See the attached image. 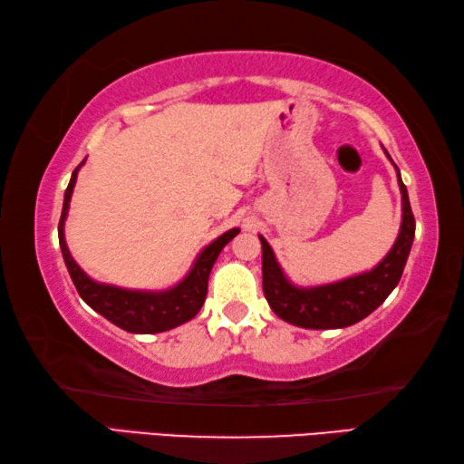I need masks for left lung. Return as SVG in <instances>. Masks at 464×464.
Returning a JSON list of instances; mask_svg holds the SVG:
<instances>
[{"instance_id":"left-lung-1","label":"left lung","mask_w":464,"mask_h":464,"mask_svg":"<svg viewBox=\"0 0 464 464\" xmlns=\"http://www.w3.org/2000/svg\"><path fill=\"white\" fill-rule=\"evenodd\" d=\"M395 169L403 207L401 229H399L397 239L392 243L389 254L372 270L332 282V285L307 288L295 286L286 278V274L282 272L270 243L260 235L264 295L270 309L280 319L304 329H340L354 325L371 315L379 304H382L384 298L392 293V288L399 285L415 237V218L411 213L407 188L401 176H399L397 166Z\"/></svg>"}]
</instances>
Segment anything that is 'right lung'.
I'll return each instance as SVG.
<instances>
[{
    "instance_id": "add662e5",
    "label": "right lung",
    "mask_w": 464,
    "mask_h": 464,
    "mask_svg": "<svg viewBox=\"0 0 464 464\" xmlns=\"http://www.w3.org/2000/svg\"><path fill=\"white\" fill-rule=\"evenodd\" d=\"M83 163L85 161L75 168L72 179H69L59 221V246L63 251V260H65L69 276H72L77 293L93 311L106 317L110 324L130 334H160L190 321L204 304L208 290V274L213 270L223 247L239 233L237 227L223 233L213 243H208L200 251L198 257H196L192 270L186 274V278L168 290H129L112 285H102V282L92 280L75 264L65 243V218L69 213V202H72L77 171H80Z\"/></svg>"
}]
</instances>
